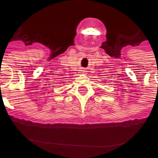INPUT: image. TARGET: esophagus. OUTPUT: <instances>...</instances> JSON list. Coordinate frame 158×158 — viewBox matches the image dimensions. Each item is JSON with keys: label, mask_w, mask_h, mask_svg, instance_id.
I'll return each instance as SVG.
<instances>
[{"label": "esophagus", "mask_w": 158, "mask_h": 158, "mask_svg": "<svg viewBox=\"0 0 158 158\" xmlns=\"http://www.w3.org/2000/svg\"><path fill=\"white\" fill-rule=\"evenodd\" d=\"M82 71H83V73H85V72H86V70H82Z\"/></svg>", "instance_id": "esophagus-1"}]
</instances>
